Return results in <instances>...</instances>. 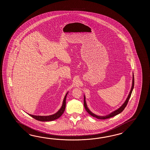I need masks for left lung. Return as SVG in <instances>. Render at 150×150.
I'll list each match as a JSON object with an SVG mask.
<instances>
[{
	"label": "left lung",
	"instance_id": "8db88e82",
	"mask_svg": "<svg viewBox=\"0 0 150 150\" xmlns=\"http://www.w3.org/2000/svg\"><path fill=\"white\" fill-rule=\"evenodd\" d=\"M134 74H132V86H131V88L130 91L129 92V95L127 96V98L125 100V102L123 103V105L119 108L115 110L114 111L110 112L109 114L108 115H105V116H99V115H97L94 114L93 112H91L89 109L88 108V107H87V103H86V97L85 96L83 95L84 96V99H83V105H84V107L86 109L87 112H88V113L89 114V115L92 116L93 117H96V118H98V119H100V120H105V119H107V118H111L112 117H114L116 115H118L119 114H120L121 112H123V110L125 109V107L127 106V102L129 100V99L130 98L131 95V93L132 92V90L134 89Z\"/></svg>",
	"mask_w": 150,
	"mask_h": 150
}]
</instances>
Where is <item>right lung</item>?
Returning <instances> with one entry per match:
<instances>
[{"instance_id": "right-lung-1", "label": "right lung", "mask_w": 150, "mask_h": 150, "mask_svg": "<svg viewBox=\"0 0 150 150\" xmlns=\"http://www.w3.org/2000/svg\"><path fill=\"white\" fill-rule=\"evenodd\" d=\"M69 92L67 93L65 96H64V99L62 105L61 107V108L58 110L57 112L54 113V114L49 116H37V115H31L28 114L29 116H30L33 118H35L36 120H38L42 122H49L52 121H54L55 120L59 118L62 114L64 113L65 109V105H66V98L67 96V94Z\"/></svg>"}]
</instances>
